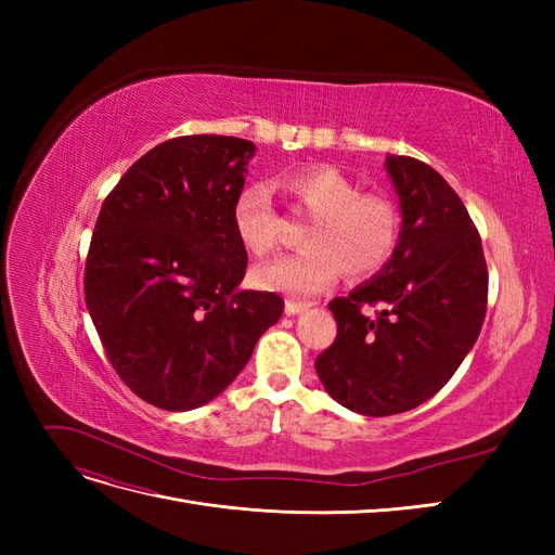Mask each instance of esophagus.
I'll use <instances>...</instances> for the list:
<instances>
[{"instance_id":"34e87169","label":"esophagus","mask_w":555,"mask_h":555,"mask_svg":"<svg viewBox=\"0 0 555 555\" xmlns=\"http://www.w3.org/2000/svg\"><path fill=\"white\" fill-rule=\"evenodd\" d=\"M308 308H310V304H306V300H287V304H284V312L287 314H298Z\"/></svg>"}]
</instances>
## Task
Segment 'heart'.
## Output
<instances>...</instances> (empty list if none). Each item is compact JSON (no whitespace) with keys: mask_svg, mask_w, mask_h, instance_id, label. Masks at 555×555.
<instances>
[{"mask_svg":"<svg viewBox=\"0 0 555 555\" xmlns=\"http://www.w3.org/2000/svg\"><path fill=\"white\" fill-rule=\"evenodd\" d=\"M312 222L304 233L306 249L259 263L251 273L257 287L292 296L324 292L343 271L351 280L379 273L393 257L400 217L386 196L361 192L354 180L326 164L308 166L282 178ZM233 231L251 255L273 251L282 220L266 184H247L233 201Z\"/></svg>","mask_w":555,"mask_h":555,"instance_id":"1","label":"heart"}]
</instances>
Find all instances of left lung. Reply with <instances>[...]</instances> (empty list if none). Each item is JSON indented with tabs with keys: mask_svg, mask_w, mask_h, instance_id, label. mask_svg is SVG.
Segmentation results:
<instances>
[{
	"mask_svg": "<svg viewBox=\"0 0 555 555\" xmlns=\"http://www.w3.org/2000/svg\"><path fill=\"white\" fill-rule=\"evenodd\" d=\"M400 196L393 257L328 310L338 335L317 357L324 389L351 412L391 416L438 393L479 338L489 268L475 222L449 182L405 155L386 157Z\"/></svg>",
	"mask_w": 555,
	"mask_h": 555,
	"instance_id": "left-lung-1",
	"label": "left lung"
}]
</instances>
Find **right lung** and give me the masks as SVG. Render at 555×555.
I'll list each match as a JSON object with an SVG mask.
<instances>
[{"label": "right lung", "instance_id": "add662e5", "mask_svg": "<svg viewBox=\"0 0 555 555\" xmlns=\"http://www.w3.org/2000/svg\"><path fill=\"white\" fill-rule=\"evenodd\" d=\"M255 143L178 137L145 153L96 217L86 304L115 373L150 405H206L236 379L282 317L273 292H241L247 249L233 231Z\"/></svg>", "mask_w": 555, "mask_h": 555}]
</instances>
